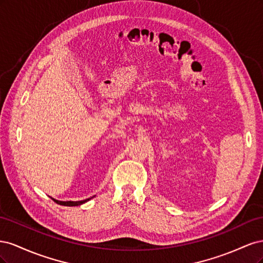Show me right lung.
I'll return each instance as SVG.
<instances>
[{
  "mask_svg": "<svg viewBox=\"0 0 263 263\" xmlns=\"http://www.w3.org/2000/svg\"><path fill=\"white\" fill-rule=\"evenodd\" d=\"M53 200V198H52ZM91 198H86V200H83V201H78V202H71V201H68V202H62V201H57V200H53L57 204H60V205H65V206H78V205H81L87 201H90Z\"/></svg>",
  "mask_w": 263,
  "mask_h": 263,
  "instance_id": "right-lung-1",
  "label": "right lung"
}]
</instances>
